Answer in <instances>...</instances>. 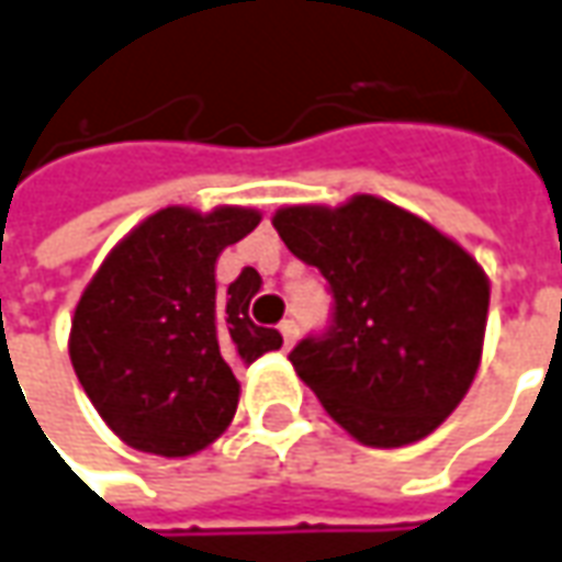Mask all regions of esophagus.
<instances>
[{
	"instance_id": "34e87169",
	"label": "esophagus",
	"mask_w": 562,
	"mask_h": 562,
	"mask_svg": "<svg viewBox=\"0 0 562 562\" xmlns=\"http://www.w3.org/2000/svg\"><path fill=\"white\" fill-rule=\"evenodd\" d=\"M280 335H282V344H285V347H294V340H297V322L294 319L282 322Z\"/></svg>"
}]
</instances>
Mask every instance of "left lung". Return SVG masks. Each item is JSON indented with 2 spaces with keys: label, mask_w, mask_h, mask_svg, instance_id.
I'll return each mask as SVG.
<instances>
[{
  "label": "left lung",
  "mask_w": 562,
  "mask_h": 562,
  "mask_svg": "<svg viewBox=\"0 0 562 562\" xmlns=\"http://www.w3.org/2000/svg\"><path fill=\"white\" fill-rule=\"evenodd\" d=\"M273 227L335 294L331 328L289 356L328 417L368 447L431 435L481 364L484 268L426 218L374 194L282 206Z\"/></svg>",
  "instance_id": "8db88e82"
}]
</instances>
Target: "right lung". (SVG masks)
<instances>
[{
    "instance_id": "right-lung-1",
    "label": "right lung",
    "mask_w": 562,
    "mask_h": 562,
    "mask_svg": "<svg viewBox=\"0 0 562 562\" xmlns=\"http://www.w3.org/2000/svg\"><path fill=\"white\" fill-rule=\"evenodd\" d=\"M261 222L249 206H167L105 255L78 297L69 359L81 390L124 445L194 457L231 426L234 371L282 347L249 319L261 277L246 268L215 294V261Z\"/></svg>"
}]
</instances>
